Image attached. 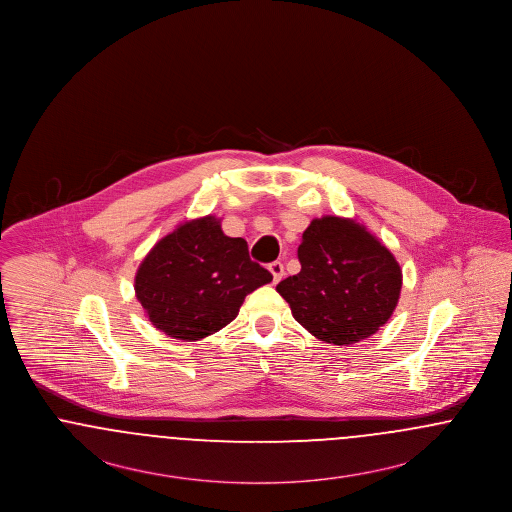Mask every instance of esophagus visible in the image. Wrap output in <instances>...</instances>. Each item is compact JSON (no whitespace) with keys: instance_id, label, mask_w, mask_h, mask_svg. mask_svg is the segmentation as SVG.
I'll return each instance as SVG.
<instances>
[{"instance_id":"34e87169","label":"esophagus","mask_w":512,"mask_h":512,"mask_svg":"<svg viewBox=\"0 0 512 512\" xmlns=\"http://www.w3.org/2000/svg\"><path fill=\"white\" fill-rule=\"evenodd\" d=\"M268 270H270V274H272V280H274V282H280V280H282V276H284V265H282L280 261L270 263V265H268Z\"/></svg>"}]
</instances>
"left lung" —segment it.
Returning <instances> with one entry per match:
<instances>
[{
    "label": "left lung",
    "mask_w": 512,
    "mask_h": 512,
    "mask_svg": "<svg viewBox=\"0 0 512 512\" xmlns=\"http://www.w3.org/2000/svg\"><path fill=\"white\" fill-rule=\"evenodd\" d=\"M301 270L276 286L309 334L334 345L374 336L401 295L403 270L363 222L311 220L297 249Z\"/></svg>",
    "instance_id": "1"
}]
</instances>
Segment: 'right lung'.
<instances>
[{"instance_id": "add662e5", "label": "right lung", "mask_w": 512, "mask_h": 512, "mask_svg": "<svg viewBox=\"0 0 512 512\" xmlns=\"http://www.w3.org/2000/svg\"><path fill=\"white\" fill-rule=\"evenodd\" d=\"M272 282L249 259L244 238L205 215L180 222L149 249L134 276L149 322L174 340H203L238 317L247 293Z\"/></svg>"}]
</instances>
